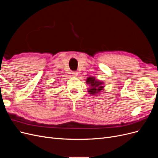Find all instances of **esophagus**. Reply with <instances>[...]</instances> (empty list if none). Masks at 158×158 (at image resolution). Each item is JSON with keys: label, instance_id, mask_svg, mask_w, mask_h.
<instances>
[{"label": "esophagus", "instance_id": "34e87169", "mask_svg": "<svg viewBox=\"0 0 158 158\" xmlns=\"http://www.w3.org/2000/svg\"><path fill=\"white\" fill-rule=\"evenodd\" d=\"M78 72H76V71H73V73H72V74H73V76H74V77H76V76H78Z\"/></svg>", "mask_w": 158, "mask_h": 158}]
</instances>
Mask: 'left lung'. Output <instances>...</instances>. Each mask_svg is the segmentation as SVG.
I'll return each mask as SVG.
<instances>
[{
  "instance_id": "1",
  "label": "left lung",
  "mask_w": 158,
  "mask_h": 158,
  "mask_svg": "<svg viewBox=\"0 0 158 158\" xmlns=\"http://www.w3.org/2000/svg\"><path fill=\"white\" fill-rule=\"evenodd\" d=\"M86 83L90 86V89H89L88 92L89 94L92 95L99 93V92H101L104 88V86L102 85L103 84L102 82L97 80L95 77H92V76L87 78Z\"/></svg>"
}]
</instances>
